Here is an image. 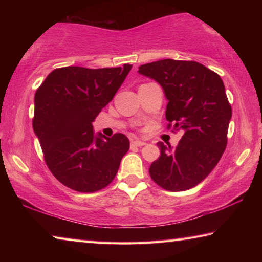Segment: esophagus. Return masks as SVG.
I'll return each mask as SVG.
<instances>
[{
	"mask_svg": "<svg viewBox=\"0 0 262 262\" xmlns=\"http://www.w3.org/2000/svg\"><path fill=\"white\" fill-rule=\"evenodd\" d=\"M130 145L132 147H143V145H145V142L140 141V140H135V141L130 142Z\"/></svg>",
	"mask_w": 262,
	"mask_h": 262,
	"instance_id": "34e87169",
	"label": "esophagus"
}]
</instances>
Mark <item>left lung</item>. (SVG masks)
<instances>
[{
	"mask_svg": "<svg viewBox=\"0 0 262 262\" xmlns=\"http://www.w3.org/2000/svg\"><path fill=\"white\" fill-rule=\"evenodd\" d=\"M139 73L163 88L167 127L184 130L176 148L158 142L161 156L150 165V177L170 192L193 188L214 170L227 148L232 111L224 83L195 61L159 60L141 66Z\"/></svg>",
	"mask_w": 262,
	"mask_h": 262,
	"instance_id": "obj_1",
	"label": "left lung"
}]
</instances>
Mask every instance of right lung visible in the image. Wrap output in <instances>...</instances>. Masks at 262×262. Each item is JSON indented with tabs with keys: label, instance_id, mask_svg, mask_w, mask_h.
<instances>
[{
	"label": "right lung",
	"instance_id": "1",
	"mask_svg": "<svg viewBox=\"0 0 262 262\" xmlns=\"http://www.w3.org/2000/svg\"><path fill=\"white\" fill-rule=\"evenodd\" d=\"M123 67L54 69L34 96V134L53 176L82 193L97 192L112 183L129 140L95 134L92 122L113 99L128 73Z\"/></svg>",
	"mask_w": 262,
	"mask_h": 262
}]
</instances>
